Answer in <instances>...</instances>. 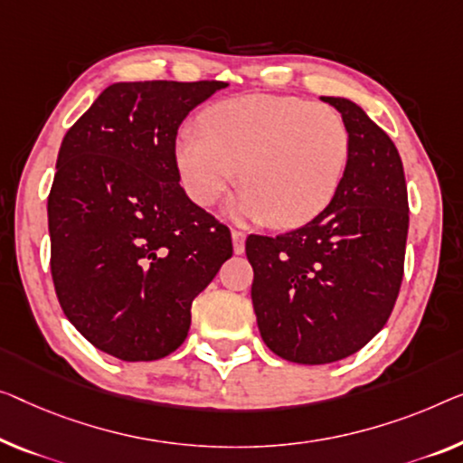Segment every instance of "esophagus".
<instances>
[{
	"label": "esophagus",
	"instance_id": "1",
	"mask_svg": "<svg viewBox=\"0 0 463 463\" xmlns=\"http://www.w3.org/2000/svg\"><path fill=\"white\" fill-rule=\"evenodd\" d=\"M232 250H234V253H237V255H241V253L245 251V232H241L237 229L232 231Z\"/></svg>",
	"mask_w": 463,
	"mask_h": 463
}]
</instances>
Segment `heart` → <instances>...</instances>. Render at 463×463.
I'll list each match as a JSON object with an SVG mask.
<instances>
[{"mask_svg":"<svg viewBox=\"0 0 463 463\" xmlns=\"http://www.w3.org/2000/svg\"><path fill=\"white\" fill-rule=\"evenodd\" d=\"M351 139L341 114L298 98L243 95L210 109L176 141L183 187L212 205L241 176L234 213L293 226L320 213L345 176Z\"/></svg>","mask_w":463,"mask_h":463,"instance_id":"heart-1","label":"heart"}]
</instances>
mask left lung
Here are the masks:
<instances>
[{"label":"left lung","instance_id":"1","mask_svg":"<svg viewBox=\"0 0 463 463\" xmlns=\"http://www.w3.org/2000/svg\"><path fill=\"white\" fill-rule=\"evenodd\" d=\"M322 101L349 128L339 189L312 222L245 243L261 339L282 360L309 365L354 355L381 333L403 280L410 226L395 143L357 103Z\"/></svg>","mask_w":463,"mask_h":463}]
</instances>
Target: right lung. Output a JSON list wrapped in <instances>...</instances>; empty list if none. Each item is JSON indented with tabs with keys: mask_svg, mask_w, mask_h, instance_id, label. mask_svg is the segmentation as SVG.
Here are the masks:
<instances>
[{
	"mask_svg": "<svg viewBox=\"0 0 463 463\" xmlns=\"http://www.w3.org/2000/svg\"><path fill=\"white\" fill-rule=\"evenodd\" d=\"M222 80L114 82L61 141L47 197L52 279L103 354L154 362L187 339L191 303L232 255L231 231L178 184L176 133Z\"/></svg>",
	"mask_w": 463,
	"mask_h": 463,
	"instance_id": "add662e5",
	"label": "right lung"
}]
</instances>
